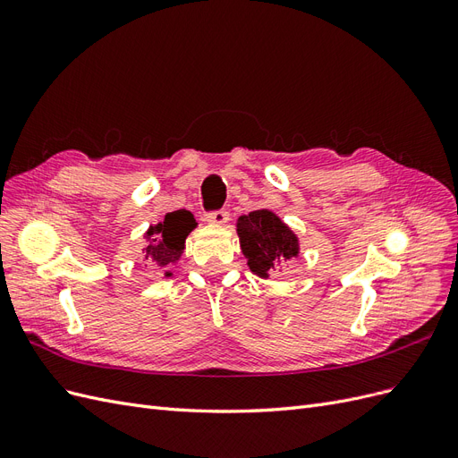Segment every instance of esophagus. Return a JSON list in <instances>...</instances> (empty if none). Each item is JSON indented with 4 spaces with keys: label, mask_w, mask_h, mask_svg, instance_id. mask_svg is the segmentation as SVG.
Segmentation results:
<instances>
[{
    "label": "esophagus",
    "mask_w": 458,
    "mask_h": 458,
    "mask_svg": "<svg viewBox=\"0 0 458 458\" xmlns=\"http://www.w3.org/2000/svg\"><path fill=\"white\" fill-rule=\"evenodd\" d=\"M206 221H210V224H216V225H225L229 221V212L224 210V208H221V210L208 212Z\"/></svg>",
    "instance_id": "esophagus-1"
}]
</instances>
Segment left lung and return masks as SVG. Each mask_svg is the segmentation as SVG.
Listing matches in <instances>:
<instances>
[{
  "instance_id": "8db88e82",
  "label": "left lung",
  "mask_w": 458,
  "mask_h": 458,
  "mask_svg": "<svg viewBox=\"0 0 458 458\" xmlns=\"http://www.w3.org/2000/svg\"><path fill=\"white\" fill-rule=\"evenodd\" d=\"M237 231L248 266L259 276H267L269 271H275L283 258L288 259L298 254L296 234L273 212L256 210L241 216Z\"/></svg>"
}]
</instances>
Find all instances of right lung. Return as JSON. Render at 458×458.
Returning a JSON list of instances; mask_svg holds the SVG:
<instances>
[{
  "label": "right lung",
  "instance_id": "obj_1",
  "mask_svg": "<svg viewBox=\"0 0 458 458\" xmlns=\"http://www.w3.org/2000/svg\"><path fill=\"white\" fill-rule=\"evenodd\" d=\"M195 217L187 210H177L165 216L162 224L150 227L147 233V237L150 239L147 259L158 263V266L175 263V259H179L183 252L187 234L195 229Z\"/></svg>",
  "mask_w": 458,
  "mask_h": 458
}]
</instances>
